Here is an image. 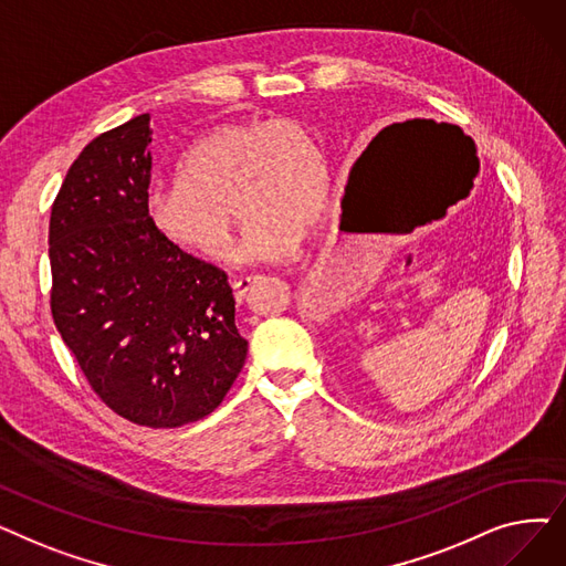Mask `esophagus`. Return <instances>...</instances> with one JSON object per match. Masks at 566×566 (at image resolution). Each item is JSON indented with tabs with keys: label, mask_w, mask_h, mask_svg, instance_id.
<instances>
[{
	"label": "esophagus",
	"mask_w": 566,
	"mask_h": 566,
	"mask_svg": "<svg viewBox=\"0 0 566 566\" xmlns=\"http://www.w3.org/2000/svg\"><path fill=\"white\" fill-rule=\"evenodd\" d=\"M254 282H256V277H241L238 282H233V298H235L238 305H243L248 301V295H250Z\"/></svg>",
	"instance_id": "esophagus-1"
}]
</instances>
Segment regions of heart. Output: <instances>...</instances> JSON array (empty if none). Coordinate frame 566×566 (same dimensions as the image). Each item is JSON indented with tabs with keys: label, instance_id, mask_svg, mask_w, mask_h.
I'll list each match as a JSON object with an SVG mask.
<instances>
[{
	"label": "heart",
	"instance_id": "heart-1",
	"mask_svg": "<svg viewBox=\"0 0 566 566\" xmlns=\"http://www.w3.org/2000/svg\"><path fill=\"white\" fill-rule=\"evenodd\" d=\"M325 201V165L298 124L261 118L227 124L195 139L176 165V184L146 206L163 241L211 263L233 254L229 211L248 222L245 254L286 256L314 224Z\"/></svg>",
	"mask_w": 566,
	"mask_h": 566
}]
</instances>
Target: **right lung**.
Instances as JSON below:
<instances>
[{"instance_id":"1","label":"right lung","mask_w":566,"mask_h":566,"mask_svg":"<svg viewBox=\"0 0 566 566\" xmlns=\"http://www.w3.org/2000/svg\"><path fill=\"white\" fill-rule=\"evenodd\" d=\"M151 135V116L139 114L71 165L50 216V307L116 415L174 429L222 403L248 342L224 271L167 245L148 222Z\"/></svg>"}]
</instances>
